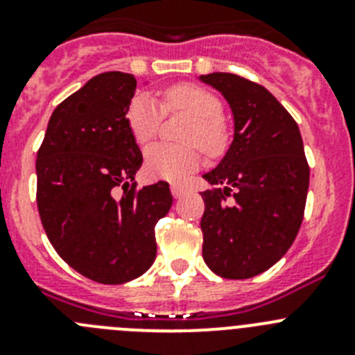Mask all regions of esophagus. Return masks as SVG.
I'll return each mask as SVG.
<instances>
[{"instance_id": "1", "label": "esophagus", "mask_w": 355, "mask_h": 355, "mask_svg": "<svg viewBox=\"0 0 355 355\" xmlns=\"http://www.w3.org/2000/svg\"><path fill=\"white\" fill-rule=\"evenodd\" d=\"M171 192L175 199H180V197H183L188 190L184 187H181V184H171Z\"/></svg>"}]
</instances>
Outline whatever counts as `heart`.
I'll use <instances>...</instances> for the list:
<instances>
[{
  "label": "heart",
  "mask_w": 355,
  "mask_h": 355,
  "mask_svg": "<svg viewBox=\"0 0 355 355\" xmlns=\"http://www.w3.org/2000/svg\"><path fill=\"white\" fill-rule=\"evenodd\" d=\"M165 112H187L193 119L188 126L184 140L197 142L208 155H218L224 147L225 135L220 119L224 114L220 99L209 90L197 85H175L163 94V108L155 97L146 92L133 96L126 110V122L133 139L144 146L155 139L159 131ZM200 163V153L196 146H172L158 142L146 150L144 167L150 178L181 181L196 171Z\"/></svg>",
  "instance_id": "1"
}]
</instances>
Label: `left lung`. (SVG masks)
Masks as SVG:
<instances>
[{"label": "left lung", "instance_id": "8db88e82", "mask_svg": "<svg viewBox=\"0 0 355 355\" xmlns=\"http://www.w3.org/2000/svg\"><path fill=\"white\" fill-rule=\"evenodd\" d=\"M200 81L222 92L234 119L233 142L202 178V258L225 279H249L283 258L299 233L309 167L299 126L265 87L211 72Z\"/></svg>", "mask_w": 355, "mask_h": 355}]
</instances>
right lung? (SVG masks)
<instances>
[{"mask_svg": "<svg viewBox=\"0 0 355 355\" xmlns=\"http://www.w3.org/2000/svg\"><path fill=\"white\" fill-rule=\"evenodd\" d=\"M135 90L128 72L94 76L56 106L37 153L44 231L69 266L101 284L128 283L149 270L155 225L172 206L165 181L140 190L133 183L142 167L126 122Z\"/></svg>", "mask_w": 355, "mask_h": 355, "instance_id": "1", "label": "right lung"}]
</instances>
